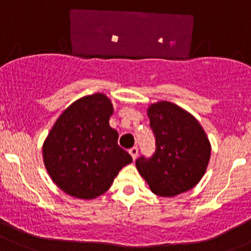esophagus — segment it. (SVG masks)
<instances>
[{
    "label": "esophagus",
    "instance_id": "34e87169",
    "mask_svg": "<svg viewBox=\"0 0 251 251\" xmlns=\"http://www.w3.org/2000/svg\"><path fill=\"white\" fill-rule=\"evenodd\" d=\"M128 153L131 154V156H132L133 160H136V158H137V155H138V148L137 147H132V148L128 151Z\"/></svg>",
    "mask_w": 251,
    "mask_h": 251
}]
</instances>
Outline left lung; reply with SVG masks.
I'll list each match as a JSON object with an SVG mask.
<instances>
[{"mask_svg": "<svg viewBox=\"0 0 251 251\" xmlns=\"http://www.w3.org/2000/svg\"><path fill=\"white\" fill-rule=\"evenodd\" d=\"M155 136L151 158L136 160L138 173L153 193L175 197L198 184L206 171L211 146L199 121L188 111L161 100L147 109Z\"/></svg>", "mask_w": 251, "mask_h": 251, "instance_id": "left-lung-1", "label": "left lung"}]
</instances>
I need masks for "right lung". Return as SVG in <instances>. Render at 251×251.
Here are the masks:
<instances>
[{"label": "right lung", "mask_w": 251, "mask_h": 251, "mask_svg": "<svg viewBox=\"0 0 251 251\" xmlns=\"http://www.w3.org/2000/svg\"><path fill=\"white\" fill-rule=\"evenodd\" d=\"M111 115V100L95 93L72 103L50 128L42 147L44 163L53 182L69 196L86 201L102 196L132 161L118 144Z\"/></svg>", "instance_id": "add662e5"}]
</instances>
